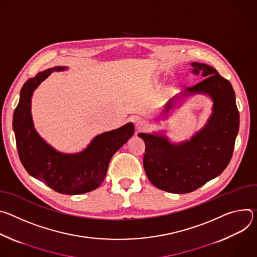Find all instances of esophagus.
Masks as SVG:
<instances>
[{"instance_id": "obj_1", "label": "esophagus", "mask_w": 257, "mask_h": 257, "mask_svg": "<svg viewBox=\"0 0 257 257\" xmlns=\"http://www.w3.org/2000/svg\"><path fill=\"white\" fill-rule=\"evenodd\" d=\"M147 127H148V123L145 120L139 119V120L136 121V128H137V131H143V130L147 128Z\"/></svg>"}]
</instances>
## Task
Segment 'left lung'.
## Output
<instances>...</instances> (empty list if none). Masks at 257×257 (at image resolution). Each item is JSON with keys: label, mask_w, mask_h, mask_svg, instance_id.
<instances>
[{"label": "left lung", "mask_w": 257, "mask_h": 257, "mask_svg": "<svg viewBox=\"0 0 257 257\" xmlns=\"http://www.w3.org/2000/svg\"><path fill=\"white\" fill-rule=\"evenodd\" d=\"M191 65L193 72L204 79L170 99L161 116L166 117L180 99L203 94L213 102L205 125L181 143H172L164 131L138 135L146 145L143 164L149 181L169 193L193 192L219 176L232 158L239 131L240 115L231 82L207 64Z\"/></svg>", "instance_id": "left-lung-1"}]
</instances>
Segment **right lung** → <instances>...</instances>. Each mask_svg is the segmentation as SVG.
I'll use <instances>...</instances> for the list:
<instances>
[{"mask_svg": "<svg viewBox=\"0 0 257 257\" xmlns=\"http://www.w3.org/2000/svg\"><path fill=\"white\" fill-rule=\"evenodd\" d=\"M68 67L56 66L28 79L20 91L13 115V131L20 161L26 172L56 192L78 195L97 189L104 181L110 159L134 135L133 122L96 136L78 153L57 151L36 131L32 116L35 90L53 71Z\"/></svg>", "mask_w": 257, "mask_h": 257, "instance_id": "right-lung-1", "label": "right lung"}]
</instances>
